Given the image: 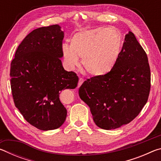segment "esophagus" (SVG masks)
<instances>
[{
    "label": "esophagus",
    "mask_w": 161,
    "mask_h": 161,
    "mask_svg": "<svg viewBox=\"0 0 161 161\" xmlns=\"http://www.w3.org/2000/svg\"><path fill=\"white\" fill-rule=\"evenodd\" d=\"M83 82H84V80L82 78H80L79 79V82H78V85H77V88H79V87H80L81 84H83Z\"/></svg>",
    "instance_id": "obj_1"
}]
</instances>
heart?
<instances>
[{"mask_svg": "<svg viewBox=\"0 0 161 161\" xmlns=\"http://www.w3.org/2000/svg\"><path fill=\"white\" fill-rule=\"evenodd\" d=\"M122 39L112 28L81 30L62 45V55L67 69L72 70L81 63L87 72L101 77L114 69L121 50Z\"/></svg>", "mask_w": 161, "mask_h": 161, "instance_id": "obj_1", "label": "heart"}]
</instances>
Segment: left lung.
Instances as JSON below:
<instances>
[{"label":"left lung","mask_w":161,"mask_h":161,"mask_svg":"<svg viewBox=\"0 0 161 161\" xmlns=\"http://www.w3.org/2000/svg\"><path fill=\"white\" fill-rule=\"evenodd\" d=\"M151 89V71L146 52L129 31L114 69L84 81L81 99L90 108L95 124L111 130L130 123L142 110Z\"/></svg>","instance_id":"8db88e82"}]
</instances>
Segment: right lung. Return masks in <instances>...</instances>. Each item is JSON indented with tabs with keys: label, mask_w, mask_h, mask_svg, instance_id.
Here are the masks:
<instances>
[{
	"label": "right lung",
	"mask_w": 161,
	"mask_h": 161,
	"mask_svg": "<svg viewBox=\"0 0 161 161\" xmlns=\"http://www.w3.org/2000/svg\"><path fill=\"white\" fill-rule=\"evenodd\" d=\"M64 31L59 25L34 30L18 46L10 65V85L16 108L32 126L42 130L60 127L67 109L59 94L77 86L61 58Z\"/></svg>",
	"instance_id": "obj_1"
}]
</instances>
